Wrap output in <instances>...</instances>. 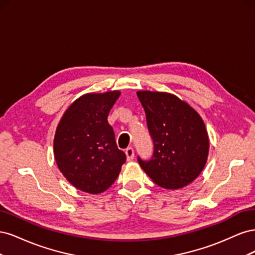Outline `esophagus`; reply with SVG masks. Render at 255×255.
Returning a JSON list of instances; mask_svg holds the SVG:
<instances>
[{"mask_svg": "<svg viewBox=\"0 0 255 255\" xmlns=\"http://www.w3.org/2000/svg\"><path fill=\"white\" fill-rule=\"evenodd\" d=\"M126 154H127V157H128V160H132L134 158V149L132 148V146H128V148L126 149Z\"/></svg>", "mask_w": 255, "mask_h": 255, "instance_id": "obj_1", "label": "esophagus"}]
</instances>
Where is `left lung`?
Here are the masks:
<instances>
[{"label": "left lung", "mask_w": 255, "mask_h": 255, "mask_svg": "<svg viewBox=\"0 0 255 255\" xmlns=\"http://www.w3.org/2000/svg\"><path fill=\"white\" fill-rule=\"evenodd\" d=\"M153 141L150 159L137 157L152 181L167 189L186 186L201 173L208 154V136L199 114L166 92L138 91Z\"/></svg>", "instance_id": "obj_1"}]
</instances>
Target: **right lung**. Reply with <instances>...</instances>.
Returning <instances> with one entry per match:
<instances>
[{
  "label": "right lung",
  "instance_id": "right-lung-1",
  "mask_svg": "<svg viewBox=\"0 0 255 255\" xmlns=\"http://www.w3.org/2000/svg\"><path fill=\"white\" fill-rule=\"evenodd\" d=\"M119 91L88 94L69 107L54 138V155L59 170L74 187L100 194L111 187L126 163L107 116Z\"/></svg>",
  "mask_w": 255,
  "mask_h": 255
}]
</instances>
